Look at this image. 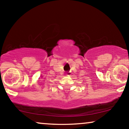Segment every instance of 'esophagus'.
Returning a JSON list of instances; mask_svg holds the SVG:
<instances>
[{"label": "esophagus", "mask_w": 129, "mask_h": 129, "mask_svg": "<svg viewBox=\"0 0 129 129\" xmlns=\"http://www.w3.org/2000/svg\"><path fill=\"white\" fill-rule=\"evenodd\" d=\"M71 75V72H68V75H67V76H69Z\"/></svg>", "instance_id": "1"}]
</instances>
